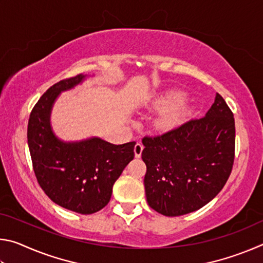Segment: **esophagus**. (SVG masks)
<instances>
[{
	"label": "esophagus",
	"mask_w": 263,
	"mask_h": 263,
	"mask_svg": "<svg viewBox=\"0 0 263 263\" xmlns=\"http://www.w3.org/2000/svg\"><path fill=\"white\" fill-rule=\"evenodd\" d=\"M142 149H144V145L141 144V142H137L136 146H135V154H136V158H140V155L142 153Z\"/></svg>",
	"instance_id": "obj_1"
}]
</instances>
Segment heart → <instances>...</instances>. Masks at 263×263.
<instances>
[{
    "mask_svg": "<svg viewBox=\"0 0 263 263\" xmlns=\"http://www.w3.org/2000/svg\"><path fill=\"white\" fill-rule=\"evenodd\" d=\"M184 94L180 91H171L167 92L166 95L154 102V108L163 111L162 115L160 116L157 125L161 130H167L175 126L181 119H183L186 116L191 114V110L185 106H177L184 101Z\"/></svg>",
    "mask_w": 263,
    "mask_h": 263,
    "instance_id": "1",
    "label": "heart"
}]
</instances>
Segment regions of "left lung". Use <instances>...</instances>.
Segmentation results:
<instances>
[{
	"mask_svg": "<svg viewBox=\"0 0 263 263\" xmlns=\"http://www.w3.org/2000/svg\"><path fill=\"white\" fill-rule=\"evenodd\" d=\"M142 144L148 205L163 216L186 215L212 201L229 180L235 149L233 112L217 94L204 117L146 136Z\"/></svg>",
	"mask_w": 263,
	"mask_h": 263,
	"instance_id": "left-lung-1",
	"label": "left lung"
}]
</instances>
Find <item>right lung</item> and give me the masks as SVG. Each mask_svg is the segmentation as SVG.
<instances>
[{"label":"right lung","mask_w":263,"mask_h":263,"mask_svg":"<svg viewBox=\"0 0 263 263\" xmlns=\"http://www.w3.org/2000/svg\"><path fill=\"white\" fill-rule=\"evenodd\" d=\"M84 78L61 80L44 92L30 114L28 144L34 175L48 197L67 210L91 215L109 203L114 183L135 158L136 142L114 145L100 138L64 142L53 135V102Z\"/></svg>","instance_id":"right-lung-1"}]
</instances>
